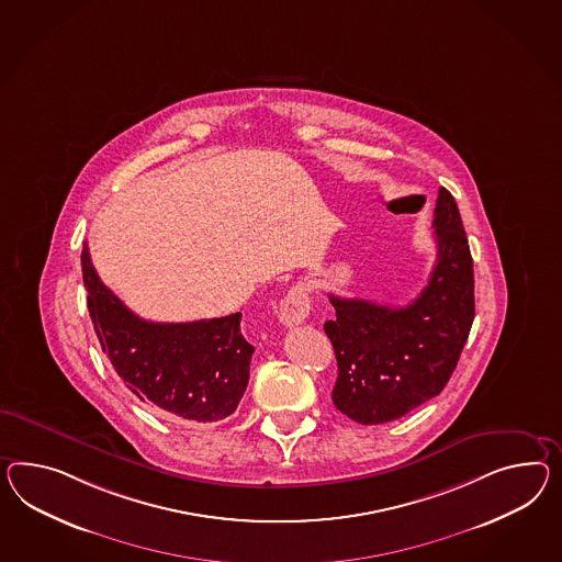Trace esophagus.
<instances>
[{
	"label": "esophagus",
	"instance_id": "obj_1",
	"mask_svg": "<svg viewBox=\"0 0 562 562\" xmlns=\"http://www.w3.org/2000/svg\"><path fill=\"white\" fill-rule=\"evenodd\" d=\"M310 310H312V305H310L307 289L303 288L302 283H297L289 289L288 295L281 300L279 319L285 328H293L310 317Z\"/></svg>",
	"mask_w": 562,
	"mask_h": 562
}]
</instances>
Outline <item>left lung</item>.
I'll return each mask as SVG.
<instances>
[{"label": "left lung", "instance_id": "1", "mask_svg": "<svg viewBox=\"0 0 562 562\" xmlns=\"http://www.w3.org/2000/svg\"><path fill=\"white\" fill-rule=\"evenodd\" d=\"M432 224L436 265L414 302L389 307L328 295L336 317L324 331L338 360L331 402L364 426L397 419L436 397L473 326V259L448 189L438 191Z\"/></svg>", "mask_w": 562, "mask_h": 562}]
</instances>
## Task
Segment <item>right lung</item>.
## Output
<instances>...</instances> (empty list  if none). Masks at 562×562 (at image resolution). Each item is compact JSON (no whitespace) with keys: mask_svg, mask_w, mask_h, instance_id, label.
Returning <instances> with one entry per match:
<instances>
[{"mask_svg":"<svg viewBox=\"0 0 562 562\" xmlns=\"http://www.w3.org/2000/svg\"><path fill=\"white\" fill-rule=\"evenodd\" d=\"M81 269L101 350L140 402L165 416L200 424L236 412L255 352L240 331V312L181 324L146 322L101 283L87 246Z\"/></svg>","mask_w":562,"mask_h":562,"instance_id":"1","label":"right lung"}]
</instances>
